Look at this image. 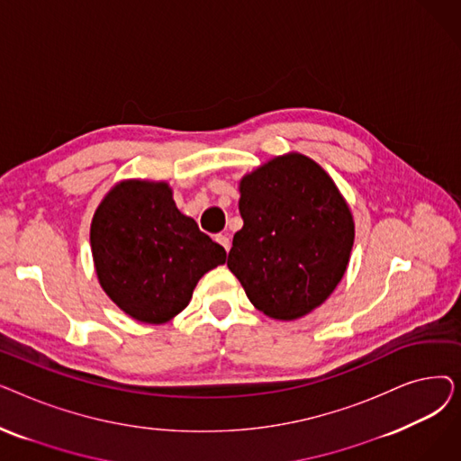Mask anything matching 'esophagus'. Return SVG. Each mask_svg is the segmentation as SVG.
I'll use <instances>...</instances> for the list:
<instances>
[{"mask_svg":"<svg viewBox=\"0 0 461 461\" xmlns=\"http://www.w3.org/2000/svg\"><path fill=\"white\" fill-rule=\"evenodd\" d=\"M214 240H216V243H218V245H222L226 252H230V247H231V240H230V237H228V235H216V237H214Z\"/></svg>","mask_w":461,"mask_h":461,"instance_id":"34e87169","label":"esophagus"}]
</instances>
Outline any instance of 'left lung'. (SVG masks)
I'll list each match as a JSON object with an SVG mask.
<instances>
[{"label": "left lung", "mask_w": 461, "mask_h": 461, "mask_svg": "<svg viewBox=\"0 0 461 461\" xmlns=\"http://www.w3.org/2000/svg\"><path fill=\"white\" fill-rule=\"evenodd\" d=\"M239 211L245 224L228 267L250 303L285 321L318 308L342 280L355 239L332 179L303 155L276 157L240 181Z\"/></svg>", "instance_id": "8db88e82"}]
</instances>
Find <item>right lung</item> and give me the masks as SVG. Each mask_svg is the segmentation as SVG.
Wrapping results in <instances>:
<instances>
[{
    "instance_id": "1",
    "label": "right lung",
    "mask_w": 461,
    "mask_h": 461,
    "mask_svg": "<svg viewBox=\"0 0 461 461\" xmlns=\"http://www.w3.org/2000/svg\"><path fill=\"white\" fill-rule=\"evenodd\" d=\"M91 250L108 297L143 323H164L186 308L198 280L226 250L176 207L166 183L115 185L91 222Z\"/></svg>"
}]
</instances>
